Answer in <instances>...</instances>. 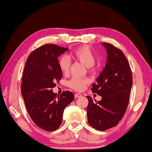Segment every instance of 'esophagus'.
Masks as SVG:
<instances>
[{
	"instance_id": "esophagus-1",
	"label": "esophagus",
	"mask_w": 152,
	"mask_h": 152,
	"mask_svg": "<svg viewBox=\"0 0 152 152\" xmlns=\"http://www.w3.org/2000/svg\"><path fill=\"white\" fill-rule=\"evenodd\" d=\"M82 97V95H81L80 94L78 93V94H75V98H79V97Z\"/></svg>"
}]
</instances>
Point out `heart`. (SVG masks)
<instances>
[{"instance_id":"b5f03b06","label":"heart","mask_w":152,"mask_h":152,"mask_svg":"<svg viewBox=\"0 0 152 152\" xmlns=\"http://www.w3.org/2000/svg\"><path fill=\"white\" fill-rule=\"evenodd\" d=\"M70 57L73 60L79 61L89 69L93 68L96 60L94 52L88 46H84L77 48L76 50L72 51L70 55ZM58 66L62 73L64 74L68 73L70 66V62L68 58L66 57H62L59 58ZM87 84V80L77 78V77H73L68 83V85L70 88L77 91L83 90Z\"/></svg>"}]
</instances>
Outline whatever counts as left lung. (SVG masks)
<instances>
[{
  "label": "left lung",
  "instance_id": "left-lung-1",
  "mask_svg": "<svg viewBox=\"0 0 152 152\" xmlns=\"http://www.w3.org/2000/svg\"><path fill=\"white\" fill-rule=\"evenodd\" d=\"M106 50L105 67L92 84L91 91L101 96L95 102L87 96L88 124L99 131L116 126L123 119L129 103L132 86L130 66L123 52L112 44L102 42Z\"/></svg>",
  "mask_w": 152,
  "mask_h": 152
}]
</instances>
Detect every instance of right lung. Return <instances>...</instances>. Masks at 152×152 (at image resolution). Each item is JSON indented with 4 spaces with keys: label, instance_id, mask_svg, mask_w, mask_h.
I'll return each mask as SVG.
<instances>
[{
    "label": "right lung",
    "instance_id": "right-lung-1",
    "mask_svg": "<svg viewBox=\"0 0 152 152\" xmlns=\"http://www.w3.org/2000/svg\"><path fill=\"white\" fill-rule=\"evenodd\" d=\"M68 50L45 44L31 53L25 64L21 94L31 119L46 131L52 132L60 126L64 108L74 99L71 91L57 95L51 90L62 77L58 57Z\"/></svg>",
    "mask_w": 152,
    "mask_h": 152
}]
</instances>
